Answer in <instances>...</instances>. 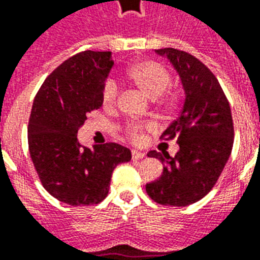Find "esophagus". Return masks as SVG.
I'll return each mask as SVG.
<instances>
[{
  "label": "esophagus",
  "mask_w": 260,
  "mask_h": 260,
  "mask_svg": "<svg viewBox=\"0 0 260 260\" xmlns=\"http://www.w3.org/2000/svg\"><path fill=\"white\" fill-rule=\"evenodd\" d=\"M144 155H146L144 152H140L138 151V150H134V151H132V159H135V161H136V159H142V158H144Z\"/></svg>",
  "instance_id": "obj_1"
}]
</instances>
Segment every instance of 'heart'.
I'll return each mask as SVG.
<instances>
[{"mask_svg":"<svg viewBox=\"0 0 260 260\" xmlns=\"http://www.w3.org/2000/svg\"><path fill=\"white\" fill-rule=\"evenodd\" d=\"M126 77L136 88H138L144 96H147L150 101H155L169 88L172 83V77L169 72L166 71L161 64L155 61H138L128 68L126 71ZM120 94V88L116 80L109 79L105 83L104 90H102V101L106 108H113L117 104ZM180 102V95L177 92L172 94L165 99L164 106L166 110H174L177 108ZM129 134L132 139L140 138V126H131Z\"/></svg>","mask_w":260,"mask_h":260,"instance_id":"obj_1","label":"heart"}]
</instances>
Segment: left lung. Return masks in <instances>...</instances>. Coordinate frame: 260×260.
Here are the masks:
<instances>
[{
	"label": "left lung",
	"instance_id": "obj_1",
	"mask_svg": "<svg viewBox=\"0 0 260 260\" xmlns=\"http://www.w3.org/2000/svg\"><path fill=\"white\" fill-rule=\"evenodd\" d=\"M155 53L173 67L184 91L178 117L162 132L165 140L177 139L178 151H150L164 165L159 177L146 184L152 201L185 207L205 198L222 173L233 147V120L222 88L205 64L185 51L166 47Z\"/></svg>",
	"mask_w": 260,
	"mask_h": 260
}]
</instances>
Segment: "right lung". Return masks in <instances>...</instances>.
I'll return each instance as SVG.
<instances>
[{
	"label": "right lung",
	"instance_id": "obj_1",
	"mask_svg": "<svg viewBox=\"0 0 260 260\" xmlns=\"http://www.w3.org/2000/svg\"><path fill=\"white\" fill-rule=\"evenodd\" d=\"M114 65L112 51H83L47 76L34 99L29 155L51 196L71 206L98 205L108 196L114 168L132 158L117 143L83 147L77 132L104 104L102 90Z\"/></svg>",
	"mask_w": 260,
	"mask_h": 260
}]
</instances>
